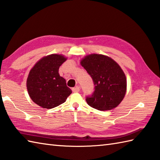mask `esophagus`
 Wrapping results in <instances>:
<instances>
[{
	"label": "esophagus",
	"instance_id": "obj_1",
	"mask_svg": "<svg viewBox=\"0 0 160 160\" xmlns=\"http://www.w3.org/2000/svg\"><path fill=\"white\" fill-rule=\"evenodd\" d=\"M72 92H79V87L76 86L72 88Z\"/></svg>",
	"mask_w": 160,
	"mask_h": 160
}]
</instances>
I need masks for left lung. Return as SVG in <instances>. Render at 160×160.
<instances>
[{"instance_id": "1", "label": "left lung", "mask_w": 160, "mask_h": 160, "mask_svg": "<svg viewBox=\"0 0 160 160\" xmlns=\"http://www.w3.org/2000/svg\"><path fill=\"white\" fill-rule=\"evenodd\" d=\"M81 65L92 77L94 91L86 97V102L97 110H110L122 102L126 92V75L118 63L103 54L85 57Z\"/></svg>"}]
</instances>
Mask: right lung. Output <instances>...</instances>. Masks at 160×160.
I'll return each instance as SVG.
<instances>
[{
	"label": "right lung",
	"mask_w": 160,
	"mask_h": 160,
	"mask_svg": "<svg viewBox=\"0 0 160 160\" xmlns=\"http://www.w3.org/2000/svg\"><path fill=\"white\" fill-rule=\"evenodd\" d=\"M67 60L63 55L44 57L32 68L27 79L30 98L43 108L51 109L66 102L72 90L66 79L58 74L59 67Z\"/></svg>",
	"instance_id": "obj_1"
}]
</instances>
